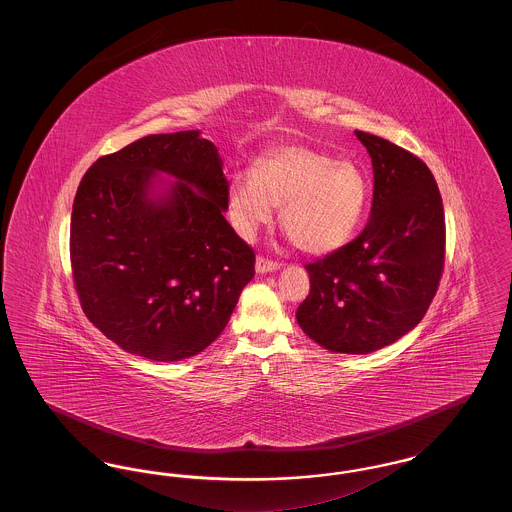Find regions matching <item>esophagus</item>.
Segmentation results:
<instances>
[{
    "label": "esophagus",
    "mask_w": 512,
    "mask_h": 512,
    "mask_svg": "<svg viewBox=\"0 0 512 512\" xmlns=\"http://www.w3.org/2000/svg\"><path fill=\"white\" fill-rule=\"evenodd\" d=\"M278 268H280V263H276V261H268L265 257H257V261H255V270H257L259 274L276 272Z\"/></svg>",
    "instance_id": "1"
}]
</instances>
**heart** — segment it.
I'll return each mask as SVG.
<instances>
[{"instance_id":"heart-1","label":"heart","mask_w":512,"mask_h":512,"mask_svg":"<svg viewBox=\"0 0 512 512\" xmlns=\"http://www.w3.org/2000/svg\"><path fill=\"white\" fill-rule=\"evenodd\" d=\"M370 184L351 161L305 146H276L261 153L251 174L232 176L226 211L236 232L251 240L280 205V226L293 244L326 255L351 240L365 215Z\"/></svg>"}]
</instances>
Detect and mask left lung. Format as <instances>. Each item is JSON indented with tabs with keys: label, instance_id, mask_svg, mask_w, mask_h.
<instances>
[{
	"label": "left lung",
	"instance_id": "8db88e82",
	"mask_svg": "<svg viewBox=\"0 0 512 512\" xmlns=\"http://www.w3.org/2000/svg\"><path fill=\"white\" fill-rule=\"evenodd\" d=\"M372 159L370 219L353 242L307 265L311 292L295 318L332 353L366 355L403 338L426 315L445 257L434 174L413 153L355 130Z\"/></svg>",
	"mask_w": 512,
	"mask_h": 512
}]
</instances>
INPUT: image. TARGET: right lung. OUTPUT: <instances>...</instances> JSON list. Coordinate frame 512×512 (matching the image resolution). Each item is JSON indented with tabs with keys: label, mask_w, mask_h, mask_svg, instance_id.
Instances as JSON below:
<instances>
[{
	"label": "right lung",
	"mask_w": 512,
	"mask_h": 512,
	"mask_svg": "<svg viewBox=\"0 0 512 512\" xmlns=\"http://www.w3.org/2000/svg\"><path fill=\"white\" fill-rule=\"evenodd\" d=\"M226 190L219 149L199 130L151 134L84 174L74 286L86 317L126 353L182 361L228 324L255 253L224 219Z\"/></svg>",
	"instance_id": "add662e5"
}]
</instances>
